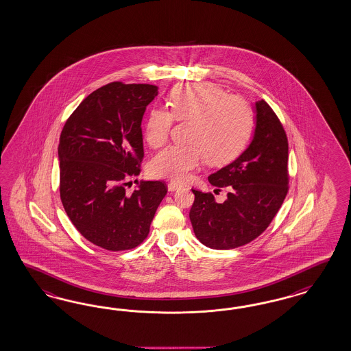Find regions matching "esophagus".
I'll list each match as a JSON object with an SVG mask.
<instances>
[{
	"mask_svg": "<svg viewBox=\"0 0 351 351\" xmlns=\"http://www.w3.org/2000/svg\"><path fill=\"white\" fill-rule=\"evenodd\" d=\"M167 189H169V191H179V189H181V185L180 184H176V182H170L167 185Z\"/></svg>",
	"mask_w": 351,
	"mask_h": 351,
	"instance_id": "34e87169",
	"label": "esophagus"
}]
</instances>
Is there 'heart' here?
<instances>
[{"instance_id":"b5f03b06","label":"heart","mask_w":351,"mask_h":351,"mask_svg":"<svg viewBox=\"0 0 351 351\" xmlns=\"http://www.w3.org/2000/svg\"><path fill=\"white\" fill-rule=\"evenodd\" d=\"M171 113L156 108L150 112L144 136L152 148L162 147L170 135L172 117L191 121L188 145H172L150 162V173L167 180H186L203 157L211 165L233 160L248 143L254 114L243 99L226 95L210 82L178 86L169 100Z\"/></svg>"}]
</instances>
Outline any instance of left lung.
Wrapping results in <instances>:
<instances>
[{"label": "left lung", "instance_id": "obj_1", "mask_svg": "<svg viewBox=\"0 0 351 351\" xmlns=\"http://www.w3.org/2000/svg\"><path fill=\"white\" fill-rule=\"evenodd\" d=\"M255 128L245 152L208 181L225 188L226 199L191 189L193 230L203 245L230 250L247 245L265 230L287 195L288 141L283 126L264 100L255 101Z\"/></svg>", "mask_w": 351, "mask_h": 351}]
</instances>
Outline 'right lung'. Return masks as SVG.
Returning <instances> with one entry per match:
<instances>
[{
    "instance_id": "obj_1",
    "label": "right lung",
    "mask_w": 351,
    "mask_h": 351,
    "mask_svg": "<svg viewBox=\"0 0 351 351\" xmlns=\"http://www.w3.org/2000/svg\"><path fill=\"white\" fill-rule=\"evenodd\" d=\"M157 95L154 85L103 86L77 106L60 135L64 210L88 242L108 251L140 245L167 193L162 181H143L132 193L125 189L140 172L141 121Z\"/></svg>"
}]
</instances>
